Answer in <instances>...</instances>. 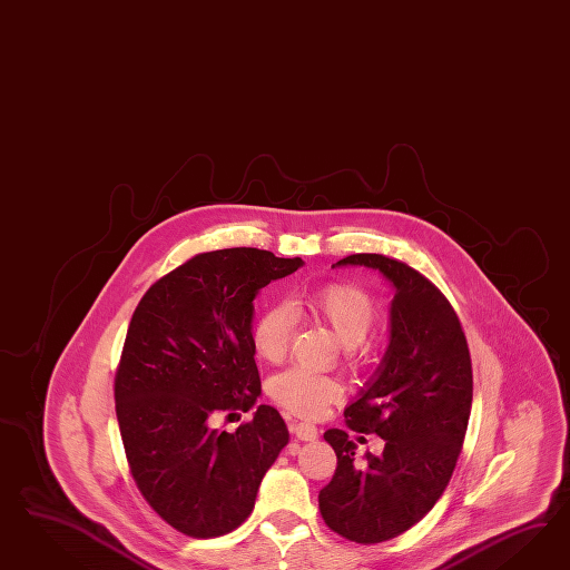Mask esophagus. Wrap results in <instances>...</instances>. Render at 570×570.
I'll return each mask as SVG.
<instances>
[{
  "label": "esophagus",
  "mask_w": 570,
  "mask_h": 570,
  "mask_svg": "<svg viewBox=\"0 0 570 570\" xmlns=\"http://www.w3.org/2000/svg\"><path fill=\"white\" fill-rule=\"evenodd\" d=\"M288 429H291L294 436L301 439V441H313V439H317V426L309 424V422H294V420H291V422H288Z\"/></svg>",
  "instance_id": "esophagus-1"
}]
</instances>
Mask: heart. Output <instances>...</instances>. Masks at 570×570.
Listing matches in <instances>:
<instances>
[{"mask_svg": "<svg viewBox=\"0 0 570 570\" xmlns=\"http://www.w3.org/2000/svg\"><path fill=\"white\" fill-rule=\"evenodd\" d=\"M301 313L324 322L345 346L348 365L362 363L370 353L367 334L376 326L379 311L370 294L353 282H326L293 296ZM293 334V313L286 305H269L261 311L250 328V343L257 357L267 363L284 360ZM269 397L288 414L320 417L330 403L341 397V384L326 374L305 367H288L267 384Z\"/></svg>", "mask_w": 570, "mask_h": 570, "instance_id": "obj_1", "label": "heart"}]
</instances>
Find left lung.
<instances>
[{"label": "left lung", "mask_w": 570, "mask_h": 570, "mask_svg": "<svg viewBox=\"0 0 570 570\" xmlns=\"http://www.w3.org/2000/svg\"><path fill=\"white\" fill-rule=\"evenodd\" d=\"M336 265L374 267L397 288L386 357L345 410L351 431L384 439L382 453L357 458L345 431L324 432L336 470L320 491L322 518L334 533L370 546L412 529L443 495L466 436L472 362L458 313L429 277L376 253Z\"/></svg>", "instance_id": "left-lung-1"}]
</instances>
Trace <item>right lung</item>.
Wrapping results in <instances>:
<instances>
[{"instance_id":"1","label":"right lung","mask_w":570,"mask_h":570,"mask_svg":"<svg viewBox=\"0 0 570 570\" xmlns=\"http://www.w3.org/2000/svg\"><path fill=\"white\" fill-rule=\"evenodd\" d=\"M301 265L246 246L200 253L156 279L134 311L115 376L122 448L144 500L184 535L238 529L288 443L272 405L236 432L210 422L255 405L253 301Z\"/></svg>"}]
</instances>
